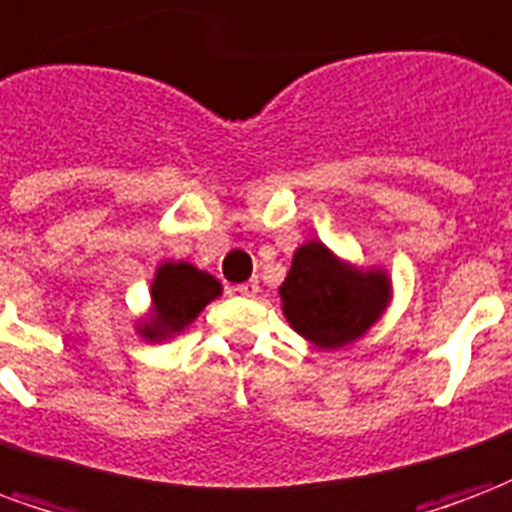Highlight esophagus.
I'll return each mask as SVG.
<instances>
[{"label": "esophagus", "mask_w": 512, "mask_h": 512, "mask_svg": "<svg viewBox=\"0 0 512 512\" xmlns=\"http://www.w3.org/2000/svg\"><path fill=\"white\" fill-rule=\"evenodd\" d=\"M238 295H244V298H255L257 293H260V285H257V279H249V282H244V285L236 287Z\"/></svg>", "instance_id": "obj_1"}]
</instances>
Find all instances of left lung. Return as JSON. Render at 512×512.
<instances>
[{"label": "left lung", "mask_w": 512, "mask_h": 512, "mask_svg": "<svg viewBox=\"0 0 512 512\" xmlns=\"http://www.w3.org/2000/svg\"><path fill=\"white\" fill-rule=\"evenodd\" d=\"M279 295L295 331L325 350H336L369 331L388 306L391 285L380 271H352L320 241H309L295 252Z\"/></svg>", "instance_id": "left-lung-1"}]
</instances>
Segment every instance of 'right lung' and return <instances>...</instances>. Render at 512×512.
I'll return each mask as SVG.
<instances>
[{
  "mask_svg": "<svg viewBox=\"0 0 512 512\" xmlns=\"http://www.w3.org/2000/svg\"><path fill=\"white\" fill-rule=\"evenodd\" d=\"M219 290L222 287L214 276L203 274L189 263H162L151 285L154 317H151V325L140 328V333L149 339L179 333L184 325L198 317L208 301L217 298Z\"/></svg>",
  "mask_w": 512,
  "mask_h": 512,
  "instance_id": "right-lung-1",
  "label": "right lung"
}]
</instances>
